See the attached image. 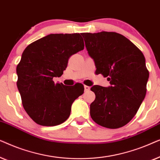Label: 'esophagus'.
Listing matches in <instances>:
<instances>
[{"label":"esophagus","instance_id":"1","mask_svg":"<svg viewBox=\"0 0 160 160\" xmlns=\"http://www.w3.org/2000/svg\"><path fill=\"white\" fill-rule=\"evenodd\" d=\"M84 89H85V91H89V89H90V87H89V86H87V85H84Z\"/></svg>","mask_w":160,"mask_h":160}]
</instances>
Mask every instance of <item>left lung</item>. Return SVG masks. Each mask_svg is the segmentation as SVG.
I'll use <instances>...</instances> for the list:
<instances>
[{
	"label": "left lung",
	"instance_id": "1",
	"mask_svg": "<svg viewBox=\"0 0 160 160\" xmlns=\"http://www.w3.org/2000/svg\"><path fill=\"white\" fill-rule=\"evenodd\" d=\"M96 73L108 77L111 86L95 85V99L90 104L93 121L106 128L126 125L144 100L149 73L142 52L122 35L102 31L82 33Z\"/></svg>",
	"mask_w": 160,
	"mask_h": 160
}]
</instances>
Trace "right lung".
Listing matches in <instances>:
<instances>
[{
  "label": "right lung",
  "instance_id": "add662e5",
  "mask_svg": "<svg viewBox=\"0 0 160 160\" xmlns=\"http://www.w3.org/2000/svg\"><path fill=\"white\" fill-rule=\"evenodd\" d=\"M84 48L82 34H50L28 46L17 66V85L29 117L42 126L66 121L71 105L84 93V85L54 83L68 65L70 57Z\"/></svg>",
  "mask_w": 160,
  "mask_h": 160
}]
</instances>
